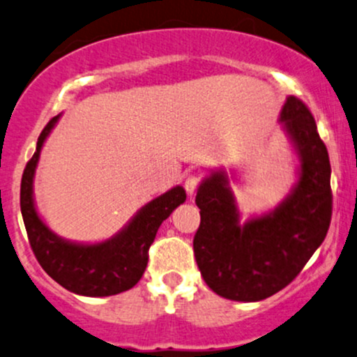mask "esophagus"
Returning a JSON list of instances; mask_svg holds the SVG:
<instances>
[{
    "mask_svg": "<svg viewBox=\"0 0 357 357\" xmlns=\"http://www.w3.org/2000/svg\"><path fill=\"white\" fill-rule=\"evenodd\" d=\"M199 183H200V177L195 174H192L185 178V190L187 194H189V197H194L195 192L199 189Z\"/></svg>",
    "mask_w": 357,
    "mask_h": 357,
    "instance_id": "34e87169",
    "label": "esophagus"
}]
</instances>
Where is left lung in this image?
I'll list each match as a JSON object with an SVG mask.
<instances>
[{"label": "left lung", "mask_w": 357, "mask_h": 357, "mask_svg": "<svg viewBox=\"0 0 357 357\" xmlns=\"http://www.w3.org/2000/svg\"><path fill=\"white\" fill-rule=\"evenodd\" d=\"M278 123L298 158L297 180L273 209L243 219L231 180L214 168L200 182L195 261L212 291L236 302H259L297 276L326 239L332 215L329 153L308 107L288 96Z\"/></svg>", "instance_id": "1"}]
</instances>
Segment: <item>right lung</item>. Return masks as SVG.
Returning a JSON list of instances; mask_svg holds the SVG:
<instances>
[{
  "label": "right lung",
  "instance_id": "add662e5",
  "mask_svg": "<svg viewBox=\"0 0 357 357\" xmlns=\"http://www.w3.org/2000/svg\"><path fill=\"white\" fill-rule=\"evenodd\" d=\"M62 113L52 118L38 136L37 150L26 163L22 177L20 206L31 250L38 263L59 285L82 297H109L130 290L139 282L148 263V248L158 227L187 194L182 185L172 187L136 211L116 234L104 241H70L52 231L42 219L35 204L33 182L40 153Z\"/></svg>",
  "mask_w": 357,
  "mask_h": 357
}]
</instances>
